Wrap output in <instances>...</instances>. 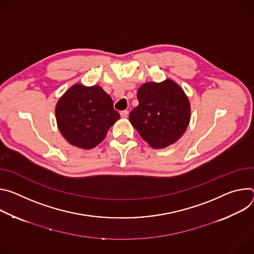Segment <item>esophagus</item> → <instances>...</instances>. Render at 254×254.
Wrapping results in <instances>:
<instances>
[{"label":"esophagus","mask_w":254,"mask_h":254,"mask_svg":"<svg viewBox=\"0 0 254 254\" xmlns=\"http://www.w3.org/2000/svg\"><path fill=\"white\" fill-rule=\"evenodd\" d=\"M120 115H121L122 118H127L128 115H129V112L127 110H123V111L120 112Z\"/></svg>","instance_id":"esophagus-1"}]
</instances>
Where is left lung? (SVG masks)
Returning a JSON list of instances; mask_svg holds the SVG:
<instances>
[{
  "label": "left lung",
  "mask_w": 254,
  "mask_h": 254,
  "mask_svg": "<svg viewBox=\"0 0 254 254\" xmlns=\"http://www.w3.org/2000/svg\"><path fill=\"white\" fill-rule=\"evenodd\" d=\"M139 105L129 114V120L153 148L175 143L185 133L190 118L188 97L172 79L146 82L137 92Z\"/></svg>",
  "instance_id": "8db88e82"
}]
</instances>
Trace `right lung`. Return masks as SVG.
Returning <instances> with one entry per match:
<instances>
[{"label": "right lung", "mask_w": 254, "mask_h": 254, "mask_svg": "<svg viewBox=\"0 0 254 254\" xmlns=\"http://www.w3.org/2000/svg\"><path fill=\"white\" fill-rule=\"evenodd\" d=\"M56 122L67 141L82 149L101 143L108 130L118 119L111 97L99 86H72L55 108Z\"/></svg>", "instance_id": "1"}]
</instances>
